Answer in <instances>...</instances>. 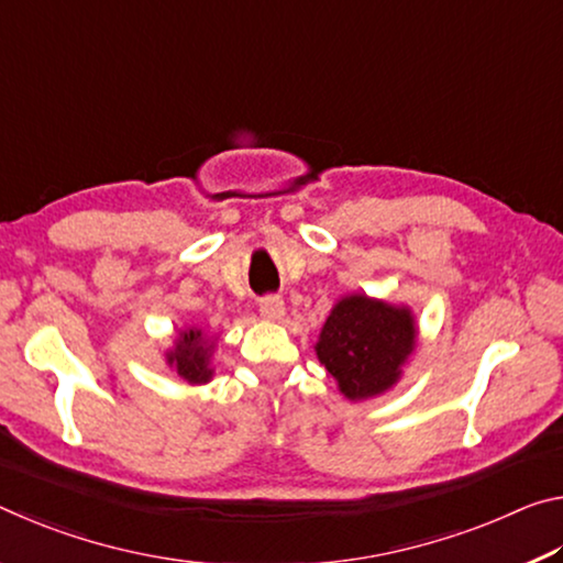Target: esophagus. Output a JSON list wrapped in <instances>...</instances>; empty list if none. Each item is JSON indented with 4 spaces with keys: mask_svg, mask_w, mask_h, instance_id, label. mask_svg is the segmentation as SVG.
<instances>
[{
    "mask_svg": "<svg viewBox=\"0 0 563 563\" xmlns=\"http://www.w3.org/2000/svg\"><path fill=\"white\" fill-rule=\"evenodd\" d=\"M260 311L266 319H282L284 317V299L276 294H266L260 299Z\"/></svg>",
    "mask_w": 563,
    "mask_h": 563,
    "instance_id": "esophagus-1",
    "label": "esophagus"
}]
</instances>
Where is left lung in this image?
<instances>
[{"mask_svg":"<svg viewBox=\"0 0 563 563\" xmlns=\"http://www.w3.org/2000/svg\"><path fill=\"white\" fill-rule=\"evenodd\" d=\"M413 339L417 327L409 309L356 294L339 301L329 314L317 354L346 399H366L399 379Z\"/></svg>","mask_w":563,"mask_h":563,"instance_id":"8db88e82","label":"left lung"}]
</instances>
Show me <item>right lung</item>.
Returning a JSON list of instances; mask_svg holds the SVG:
<instances>
[{"instance_id":"1","label":"right lung","mask_w":563,"mask_h":563,"mask_svg":"<svg viewBox=\"0 0 563 563\" xmlns=\"http://www.w3.org/2000/svg\"><path fill=\"white\" fill-rule=\"evenodd\" d=\"M211 346L209 339L197 329H189L179 334L177 349L167 356L169 364L177 368V374L184 376L189 384H205L211 379V368H209V356H211Z\"/></svg>"}]
</instances>
